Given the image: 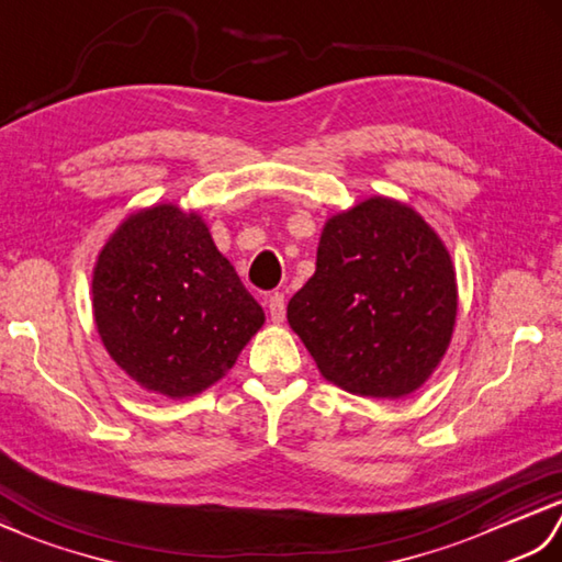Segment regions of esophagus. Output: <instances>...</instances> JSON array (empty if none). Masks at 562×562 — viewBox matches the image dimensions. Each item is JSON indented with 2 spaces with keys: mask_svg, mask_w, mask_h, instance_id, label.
<instances>
[{
  "mask_svg": "<svg viewBox=\"0 0 562 562\" xmlns=\"http://www.w3.org/2000/svg\"><path fill=\"white\" fill-rule=\"evenodd\" d=\"M267 307H269V317L273 324H281L285 319V303L281 293H273L267 297Z\"/></svg>",
  "mask_w": 562,
  "mask_h": 562,
  "instance_id": "esophagus-1",
  "label": "esophagus"
}]
</instances>
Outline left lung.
Masks as SVG:
<instances>
[{
  "label": "left lung",
  "mask_w": 562,
  "mask_h": 562,
  "mask_svg": "<svg viewBox=\"0 0 562 562\" xmlns=\"http://www.w3.org/2000/svg\"><path fill=\"white\" fill-rule=\"evenodd\" d=\"M457 273L414 206L375 194L327 218L289 324L324 380L372 398L420 390L450 348Z\"/></svg>",
  "instance_id": "obj_1"
}]
</instances>
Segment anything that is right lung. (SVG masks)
I'll use <instances>...</instances> for the list:
<instances>
[{"instance_id": "obj_1", "label": "right lung", "mask_w": 562, "mask_h": 562, "mask_svg": "<svg viewBox=\"0 0 562 562\" xmlns=\"http://www.w3.org/2000/svg\"><path fill=\"white\" fill-rule=\"evenodd\" d=\"M95 329L117 368L168 398L202 394L235 366L265 310L218 252L196 211H134L98 252Z\"/></svg>"}]
</instances>
